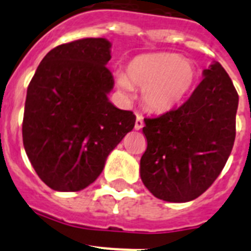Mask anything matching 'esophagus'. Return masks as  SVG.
Here are the masks:
<instances>
[{"instance_id":"34e87169","label":"esophagus","mask_w":251,"mask_h":251,"mask_svg":"<svg viewBox=\"0 0 251 251\" xmlns=\"http://www.w3.org/2000/svg\"><path fill=\"white\" fill-rule=\"evenodd\" d=\"M143 118H142V115H137V119H136V124H134V129L139 130L143 128Z\"/></svg>"}]
</instances>
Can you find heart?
Instances as JSON below:
<instances>
[{
    "label": "heart",
    "instance_id": "obj_1",
    "mask_svg": "<svg viewBox=\"0 0 251 251\" xmlns=\"http://www.w3.org/2000/svg\"><path fill=\"white\" fill-rule=\"evenodd\" d=\"M117 84L124 92L132 85L142 89V101L151 112H166L179 104L196 83L194 63L177 54L159 52L138 56L117 73Z\"/></svg>",
    "mask_w": 251,
    "mask_h": 251
}]
</instances>
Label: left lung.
<instances>
[{
  "label": "left lung",
  "mask_w": 251,
  "mask_h": 251,
  "mask_svg": "<svg viewBox=\"0 0 251 251\" xmlns=\"http://www.w3.org/2000/svg\"><path fill=\"white\" fill-rule=\"evenodd\" d=\"M182 105L145 118L147 150L141 178L153 196L168 202L197 199L214 183L231 153L239 95L215 61Z\"/></svg>",
  "instance_id": "left-lung-1"
}]
</instances>
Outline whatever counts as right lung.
Masks as SVG:
<instances>
[{
	"instance_id": "1",
	"label": "right lung",
	"mask_w": 251,
	"mask_h": 251,
	"mask_svg": "<svg viewBox=\"0 0 251 251\" xmlns=\"http://www.w3.org/2000/svg\"><path fill=\"white\" fill-rule=\"evenodd\" d=\"M112 44L81 39L49 51L26 95L22 141L31 165L55 191L75 192L98 178L136 115L108 99Z\"/></svg>"
}]
</instances>
